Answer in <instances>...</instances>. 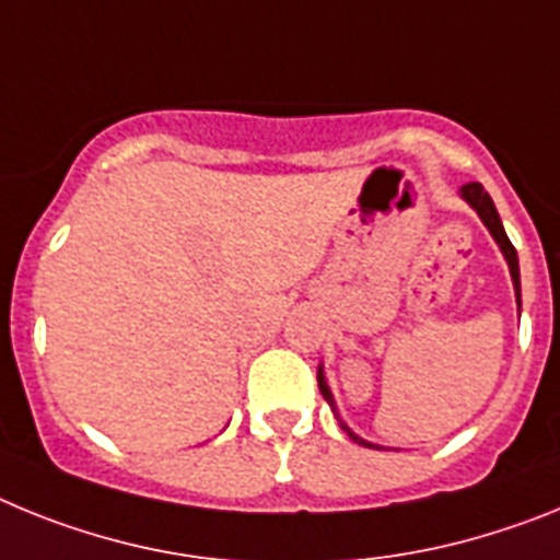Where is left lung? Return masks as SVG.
Here are the masks:
<instances>
[{
    "label": "left lung",
    "instance_id": "left-lung-1",
    "mask_svg": "<svg viewBox=\"0 0 560 560\" xmlns=\"http://www.w3.org/2000/svg\"><path fill=\"white\" fill-rule=\"evenodd\" d=\"M459 194H462V199H465V202H468V206L474 208L476 213H479V220L485 222V228H488V231H490V236H493V240H495V245L502 247L504 259H508V267H510V276H513L515 301H518V307H522V281H518V256H515L513 242H510L508 233H504V225H502V220H499V211H495L493 199H490V194L485 191L482 183H465V186L459 188ZM318 388H320V395H324V400H327L329 406H332L335 417H338V408H335V397H332V392H329L327 381H324V369H320V366H318ZM338 422H340V428H343V431H347V434H349V440H354V442H358V445H366V448H381V445H372V442H366V440H363V436L354 434L352 428H349L347 422L340 420V417H338Z\"/></svg>",
    "mask_w": 560,
    "mask_h": 560
}]
</instances>
